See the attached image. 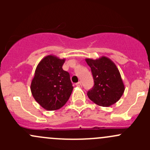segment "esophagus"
Masks as SVG:
<instances>
[{
    "instance_id": "esophagus-1",
    "label": "esophagus",
    "mask_w": 150,
    "mask_h": 150,
    "mask_svg": "<svg viewBox=\"0 0 150 150\" xmlns=\"http://www.w3.org/2000/svg\"><path fill=\"white\" fill-rule=\"evenodd\" d=\"M76 86H78V87H81V81H79L78 83H77Z\"/></svg>"
}]
</instances>
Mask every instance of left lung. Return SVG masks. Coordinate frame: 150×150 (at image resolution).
Returning <instances> with one entry per match:
<instances>
[{
    "label": "left lung",
    "mask_w": 150,
    "mask_h": 150,
    "mask_svg": "<svg viewBox=\"0 0 150 150\" xmlns=\"http://www.w3.org/2000/svg\"><path fill=\"white\" fill-rule=\"evenodd\" d=\"M91 67L94 86L87 93L89 99L102 107H110L117 102L125 91L119 69L110 59L102 57L97 59H86Z\"/></svg>",
    "instance_id": "1"
}]
</instances>
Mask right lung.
<instances>
[{"label": "right lung", "instance_id": "obj_1", "mask_svg": "<svg viewBox=\"0 0 150 150\" xmlns=\"http://www.w3.org/2000/svg\"><path fill=\"white\" fill-rule=\"evenodd\" d=\"M64 62L65 59L52 54L46 56L38 63L32 80L30 90L33 98L48 111L62 107L73 90L69 74L62 69Z\"/></svg>", "mask_w": 150, "mask_h": 150}]
</instances>
